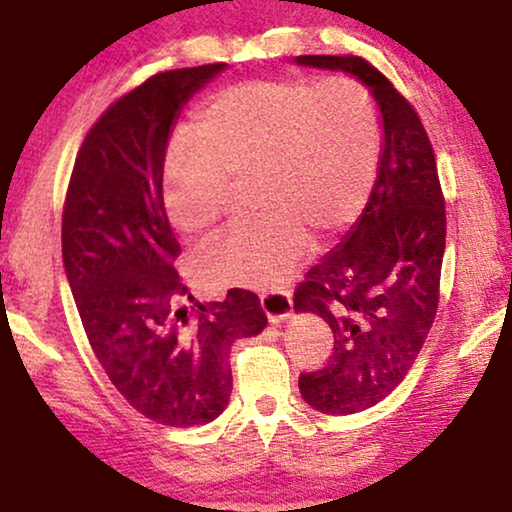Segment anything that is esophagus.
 <instances>
[{"label":"esophagus","instance_id":"1","mask_svg":"<svg viewBox=\"0 0 512 512\" xmlns=\"http://www.w3.org/2000/svg\"><path fill=\"white\" fill-rule=\"evenodd\" d=\"M262 311L269 318V323H285L292 316V299L290 292L285 290H271L262 295Z\"/></svg>","mask_w":512,"mask_h":512}]
</instances>
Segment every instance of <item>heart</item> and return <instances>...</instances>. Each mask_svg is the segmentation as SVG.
Instances as JSON below:
<instances>
[{
  "label": "heart",
  "instance_id": "heart-1",
  "mask_svg": "<svg viewBox=\"0 0 512 512\" xmlns=\"http://www.w3.org/2000/svg\"><path fill=\"white\" fill-rule=\"evenodd\" d=\"M192 140L170 142L163 206L185 234L222 220L229 177L252 175L255 222L229 231L203 255V274L224 288L267 290L292 276L313 237L351 227L370 199L381 133L363 88L346 77L252 79L203 100Z\"/></svg>",
  "mask_w": 512,
  "mask_h": 512
}]
</instances>
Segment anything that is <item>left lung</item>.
<instances>
[{
  "label": "left lung",
  "mask_w": 512,
  "mask_h": 512,
  "mask_svg": "<svg viewBox=\"0 0 512 512\" xmlns=\"http://www.w3.org/2000/svg\"><path fill=\"white\" fill-rule=\"evenodd\" d=\"M295 65L356 77L381 119L370 199L295 292V311L323 318L335 335V353L299 377V393L323 414H356L405 379L426 342L438 311L445 201L431 140L384 74L358 56H297Z\"/></svg>",
  "instance_id": "8db88e82"
}]
</instances>
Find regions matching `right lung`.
Wrapping results in <instances>:
<instances>
[{
    "label": "right lung",
    "instance_id": "right-lung-1",
    "mask_svg": "<svg viewBox=\"0 0 512 512\" xmlns=\"http://www.w3.org/2000/svg\"><path fill=\"white\" fill-rule=\"evenodd\" d=\"M227 65L159 72L102 114L81 145L63 213V264L88 344L114 388L163 426L229 405V353L267 327L255 292L194 304L173 260L161 170L182 107Z\"/></svg>",
    "mask_w": 512,
    "mask_h": 512
}]
</instances>
